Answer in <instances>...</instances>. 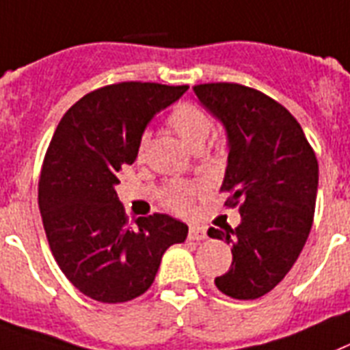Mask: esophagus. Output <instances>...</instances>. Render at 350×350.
<instances>
[{
  "mask_svg": "<svg viewBox=\"0 0 350 350\" xmlns=\"http://www.w3.org/2000/svg\"><path fill=\"white\" fill-rule=\"evenodd\" d=\"M206 239V230L203 226H190L189 241H203Z\"/></svg>",
  "mask_w": 350,
  "mask_h": 350,
  "instance_id": "esophagus-1",
  "label": "esophagus"
}]
</instances>
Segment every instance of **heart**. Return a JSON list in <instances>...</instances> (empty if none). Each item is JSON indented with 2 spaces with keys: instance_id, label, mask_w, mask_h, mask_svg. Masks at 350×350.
<instances>
[{
  "instance_id": "b5f03b06",
  "label": "heart",
  "mask_w": 350,
  "mask_h": 350,
  "mask_svg": "<svg viewBox=\"0 0 350 350\" xmlns=\"http://www.w3.org/2000/svg\"><path fill=\"white\" fill-rule=\"evenodd\" d=\"M167 124L176 135L181 136L187 146L194 150L203 149L204 142L208 140L212 131H214V120L212 116L200 106L192 102H180L176 104L170 113L167 115ZM147 146H149V133H144L136 147V156L142 160L146 156ZM198 192V187L194 183H185V181H174L167 185L161 201L167 208L176 212V214H189L192 210V201Z\"/></svg>"
}]
</instances>
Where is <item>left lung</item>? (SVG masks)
<instances>
[{
  "instance_id": "left-lung-1",
  "label": "left lung",
  "mask_w": 350,
  "mask_h": 350,
  "mask_svg": "<svg viewBox=\"0 0 350 350\" xmlns=\"http://www.w3.org/2000/svg\"><path fill=\"white\" fill-rule=\"evenodd\" d=\"M228 135V167L221 192L239 206L237 228H210L232 244V266L215 277L221 293L254 300L288 273L308 241L318 189V161L302 127L282 104L235 82L194 86Z\"/></svg>"
}]
</instances>
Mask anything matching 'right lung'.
<instances>
[{"instance_id":"add662e5","label":"right lung","mask_w":350,"mask_h":350,"mask_svg":"<svg viewBox=\"0 0 350 350\" xmlns=\"http://www.w3.org/2000/svg\"><path fill=\"white\" fill-rule=\"evenodd\" d=\"M189 86L127 81L90 92L64 113L44 154L39 210L53 257L86 297L120 304L150 288L161 255L189 228L167 214L133 228L115 187L150 118Z\"/></svg>"}]
</instances>
